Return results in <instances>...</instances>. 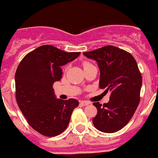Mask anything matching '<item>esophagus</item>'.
Here are the masks:
<instances>
[{
    "label": "esophagus",
    "mask_w": 158,
    "mask_h": 158,
    "mask_svg": "<svg viewBox=\"0 0 158 158\" xmlns=\"http://www.w3.org/2000/svg\"><path fill=\"white\" fill-rule=\"evenodd\" d=\"M80 104L82 106H87L89 104H90V102L89 101H81L80 102Z\"/></svg>",
    "instance_id": "34e87169"
}]
</instances>
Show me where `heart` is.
<instances>
[{
	"mask_svg": "<svg viewBox=\"0 0 158 158\" xmlns=\"http://www.w3.org/2000/svg\"><path fill=\"white\" fill-rule=\"evenodd\" d=\"M91 65V63H90V62H83V67H84V68H85V67H86V66H88V65Z\"/></svg>",
	"mask_w": 158,
	"mask_h": 158,
	"instance_id": "heart-1",
	"label": "heart"
}]
</instances>
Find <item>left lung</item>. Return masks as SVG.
Here are the masks:
<instances>
[{"instance_id":"1","label":"left lung","mask_w":158,"mask_h":158,"mask_svg":"<svg viewBox=\"0 0 158 158\" xmlns=\"http://www.w3.org/2000/svg\"><path fill=\"white\" fill-rule=\"evenodd\" d=\"M83 54L98 63L100 89L111 91L107 103H93L97 108L93 125L104 133L116 132L129 123L140 102L142 77L138 64L132 54L114 46Z\"/></svg>"}]
</instances>
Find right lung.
Masks as SVG:
<instances>
[{
    "label": "right lung",
    "instance_id": "add662e5",
    "mask_svg": "<svg viewBox=\"0 0 158 158\" xmlns=\"http://www.w3.org/2000/svg\"><path fill=\"white\" fill-rule=\"evenodd\" d=\"M81 52H65L43 45L26 54L15 74L16 100L27 122L47 137L62 134L69 125L75 99L55 98L53 85L62 77L61 66L77 58Z\"/></svg>",
    "mask_w": 158,
    "mask_h": 158
}]
</instances>
